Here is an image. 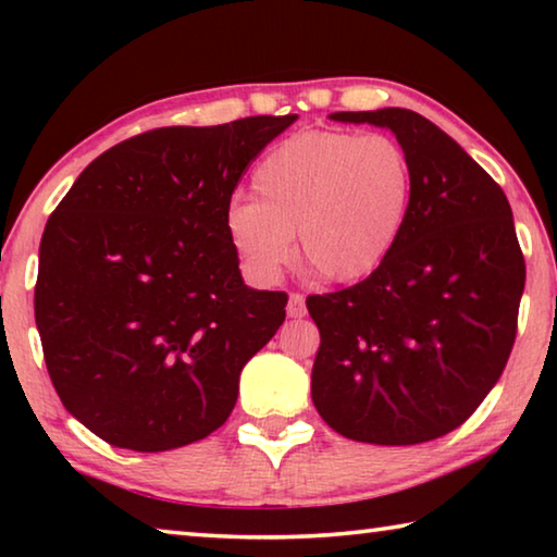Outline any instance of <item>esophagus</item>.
<instances>
[{"label":"esophagus","mask_w":557,"mask_h":557,"mask_svg":"<svg viewBox=\"0 0 557 557\" xmlns=\"http://www.w3.org/2000/svg\"><path fill=\"white\" fill-rule=\"evenodd\" d=\"M307 314V305H305V297L301 295H289V299H287V317L289 319H301Z\"/></svg>","instance_id":"34e87169"}]
</instances>
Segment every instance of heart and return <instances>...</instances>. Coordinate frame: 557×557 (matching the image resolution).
Returning <instances> with one entry per match:
<instances>
[{"instance_id":"obj_1","label":"heart","mask_w":557,"mask_h":557,"mask_svg":"<svg viewBox=\"0 0 557 557\" xmlns=\"http://www.w3.org/2000/svg\"><path fill=\"white\" fill-rule=\"evenodd\" d=\"M258 199L225 206V233L258 285H275L295 260L332 282L373 275L398 245L412 199V164L385 135L309 129L252 172Z\"/></svg>"}]
</instances>
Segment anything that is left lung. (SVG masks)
<instances>
[{
	"instance_id": "left-lung-1",
	"label": "left lung",
	"mask_w": 557,
	"mask_h": 557,
	"mask_svg": "<svg viewBox=\"0 0 557 557\" xmlns=\"http://www.w3.org/2000/svg\"><path fill=\"white\" fill-rule=\"evenodd\" d=\"M329 120L391 129L412 164L408 221L358 285L312 295L322 334L317 412L369 445H420L457 430L494 388L516 338L525 262L506 194L435 122L405 108Z\"/></svg>"
}]
</instances>
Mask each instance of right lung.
Wrapping results in <instances>:
<instances>
[{"label":"right lung","instance_id":"add662e5","mask_svg":"<svg viewBox=\"0 0 557 557\" xmlns=\"http://www.w3.org/2000/svg\"><path fill=\"white\" fill-rule=\"evenodd\" d=\"M295 120L145 132L92 159L51 213L34 292L46 369L108 445L209 437L285 322V292L243 282L223 215L250 159Z\"/></svg>","mask_w":557,"mask_h":557}]
</instances>
